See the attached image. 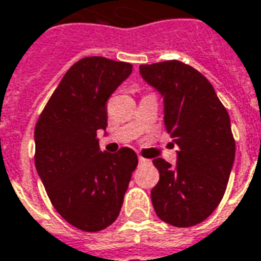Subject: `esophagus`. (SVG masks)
Instances as JSON below:
<instances>
[{
	"label": "esophagus",
	"mask_w": 261,
	"mask_h": 261,
	"mask_svg": "<svg viewBox=\"0 0 261 261\" xmlns=\"http://www.w3.org/2000/svg\"><path fill=\"white\" fill-rule=\"evenodd\" d=\"M146 162H148V159H145V158L139 156V163H146Z\"/></svg>",
	"instance_id": "obj_1"
}]
</instances>
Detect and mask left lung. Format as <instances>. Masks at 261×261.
I'll use <instances>...</instances> for the list:
<instances>
[{
    "label": "left lung",
    "instance_id": "left-lung-1",
    "mask_svg": "<svg viewBox=\"0 0 261 261\" xmlns=\"http://www.w3.org/2000/svg\"><path fill=\"white\" fill-rule=\"evenodd\" d=\"M142 78L165 102V127L179 146L177 162L153 159L159 182L150 197L158 217L176 227L200 223L226 192L236 143L230 116L213 86L180 61L141 65Z\"/></svg>",
    "mask_w": 261,
    "mask_h": 261
}]
</instances>
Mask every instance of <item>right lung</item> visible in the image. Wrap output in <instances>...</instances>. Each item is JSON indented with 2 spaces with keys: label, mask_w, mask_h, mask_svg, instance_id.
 <instances>
[{
  "label": "right lung",
  "mask_w": 261,
  "mask_h": 261,
  "mask_svg": "<svg viewBox=\"0 0 261 261\" xmlns=\"http://www.w3.org/2000/svg\"><path fill=\"white\" fill-rule=\"evenodd\" d=\"M132 65L103 57L75 62L35 125V168L52 206L73 227L99 231L118 219L138 156L132 149L100 152L107 102Z\"/></svg>",
  "instance_id": "obj_1"
}]
</instances>
